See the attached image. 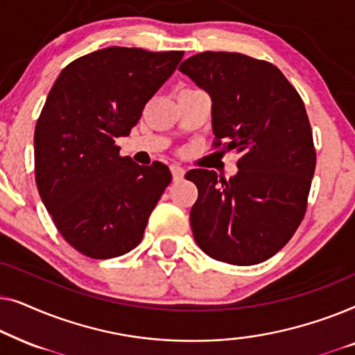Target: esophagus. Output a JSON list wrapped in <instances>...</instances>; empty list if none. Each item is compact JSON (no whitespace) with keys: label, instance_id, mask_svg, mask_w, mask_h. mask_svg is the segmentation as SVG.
<instances>
[{"label":"esophagus","instance_id":"obj_1","mask_svg":"<svg viewBox=\"0 0 355 355\" xmlns=\"http://www.w3.org/2000/svg\"><path fill=\"white\" fill-rule=\"evenodd\" d=\"M171 173H173V179L174 181H181V179L184 178V174H186V171L181 166H178V164H173L171 166Z\"/></svg>","mask_w":355,"mask_h":355}]
</instances>
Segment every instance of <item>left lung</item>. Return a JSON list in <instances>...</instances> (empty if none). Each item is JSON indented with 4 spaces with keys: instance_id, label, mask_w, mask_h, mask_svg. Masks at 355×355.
Returning <instances> with one entry per match:
<instances>
[{
    "instance_id": "obj_1",
    "label": "left lung",
    "mask_w": 355,
    "mask_h": 355,
    "mask_svg": "<svg viewBox=\"0 0 355 355\" xmlns=\"http://www.w3.org/2000/svg\"><path fill=\"white\" fill-rule=\"evenodd\" d=\"M211 96L215 148L239 153L236 176L191 169L198 247L231 265H255L288 244L307 210L317 153L297 90L271 62L203 51L179 66Z\"/></svg>"
}]
</instances>
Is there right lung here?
I'll return each instance as SVG.
<instances>
[{
	"label": "right lung",
	"mask_w": 355,
	"mask_h": 355,
	"mask_svg": "<svg viewBox=\"0 0 355 355\" xmlns=\"http://www.w3.org/2000/svg\"><path fill=\"white\" fill-rule=\"evenodd\" d=\"M184 51L110 46L67 64L35 125V181L61 236L90 259L128 254L171 182L166 164L119 157L116 139L176 71Z\"/></svg>",
	"instance_id": "1"
}]
</instances>
